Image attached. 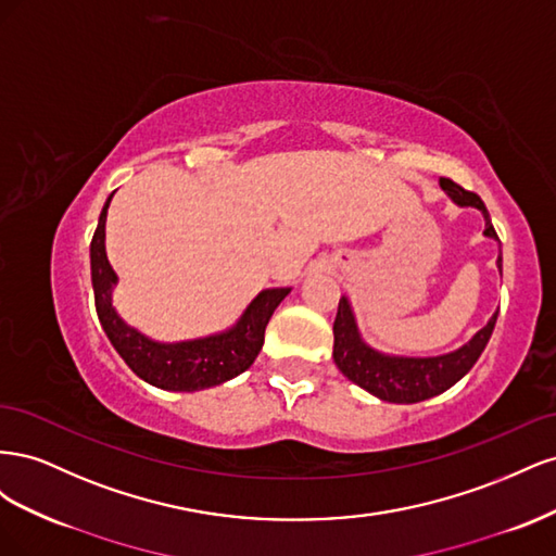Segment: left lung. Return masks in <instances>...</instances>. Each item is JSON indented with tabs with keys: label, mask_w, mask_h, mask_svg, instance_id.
<instances>
[{
	"label": "left lung",
	"mask_w": 556,
	"mask_h": 556,
	"mask_svg": "<svg viewBox=\"0 0 556 556\" xmlns=\"http://www.w3.org/2000/svg\"><path fill=\"white\" fill-rule=\"evenodd\" d=\"M441 188L457 206L478 208L484 217V237L498 241L494 225L490 220L482 199L473 192H466L457 182L450 178H441ZM501 271V257L496 260ZM498 311L490 317L473 339L464 343L462 348L445 352V355L435 357H403V355H387L376 348L368 345L357 327L355 313H352L350 299L341 296L339 313L333 319V362L341 368V374L359 384L368 394L378 396L380 401L390 403H419L431 396H439L447 392L452 384H457L478 357L482 355L484 345L490 343V336L494 331Z\"/></svg>",
	"instance_id": "left-lung-1"
}]
</instances>
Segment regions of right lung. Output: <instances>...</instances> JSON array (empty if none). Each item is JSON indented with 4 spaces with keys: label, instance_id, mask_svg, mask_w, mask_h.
I'll list each match as a JSON object with an SVG mask.
<instances>
[{
    "label": "right lung",
    "instance_id": "obj_1",
    "mask_svg": "<svg viewBox=\"0 0 556 556\" xmlns=\"http://www.w3.org/2000/svg\"><path fill=\"white\" fill-rule=\"evenodd\" d=\"M113 194L99 215V225L90 243L92 290L99 323L111 345L125 364L148 384L169 392H199L223 384L252 366L264 345V329L280 301L292 288H268L250 301L237 325L204 339L162 343L139 329L129 327L113 306L117 276L106 257V213Z\"/></svg>",
    "mask_w": 556,
    "mask_h": 556
}]
</instances>
